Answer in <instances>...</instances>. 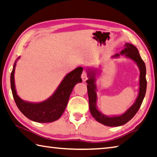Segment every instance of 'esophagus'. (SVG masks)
<instances>
[{
	"label": "esophagus",
	"instance_id": "esophagus-1",
	"mask_svg": "<svg viewBox=\"0 0 157 157\" xmlns=\"http://www.w3.org/2000/svg\"><path fill=\"white\" fill-rule=\"evenodd\" d=\"M81 78H82V81L83 82L86 81V80L88 78V75H87V72H86V71H83V72H82V75H81Z\"/></svg>",
	"mask_w": 157,
	"mask_h": 157
}]
</instances>
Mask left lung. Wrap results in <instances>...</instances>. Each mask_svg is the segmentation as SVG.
Instances as JSON below:
<instances>
[{"label": "left lung", "instance_id": "left-lung-1", "mask_svg": "<svg viewBox=\"0 0 157 157\" xmlns=\"http://www.w3.org/2000/svg\"><path fill=\"white\" fill-rule=\"evenodd\" d=\"M124 49L121 51V55H126V57L131 58L138 65L140 70V92L136 102L131 106L125 113L122 114L120 116L114 117H107L102 115L96 109V87L94 84L95 82V72H91V74H88V76L90 77L86 81L87 83V94L89 98V104H90V110L91 115L94 117L98 122L102 124L109 126H119L125 124L128 121L131 120L135 115L137 113L140 106L142 104L143 100L144 98L145 94L146 91L147 81L146 78V68L144 61L141 58L140 53L137 48L135 46L132 45L131 44L126 43L124 44ZM119 54H117L115 56H119Z\"/></svg>", "mask_w": 157, "mask_h": 157}]
</instances>
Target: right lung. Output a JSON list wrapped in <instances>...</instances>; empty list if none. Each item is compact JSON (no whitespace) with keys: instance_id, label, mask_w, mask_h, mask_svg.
Listing matches in <instances>:
<instances>
[{"instance_id":"obj_1","label":"right lung","mask_w":157,"mask_h":157,"mask_svg":"<svg viewBox=\"0 0 157 157\" xmlns=\"http://www.w3.org/2000/svg\"><path fill=\"white\" fill-rule=\"evenodd\" d=\"M15 62L11 73V88L15 102L23 115L29 120L40 123L52 122L59 118L66 109L71 93L81 78L82 67H78L66 76L55 94L46 101L40 103L25 102L17 95L14 84Z\"/></svg>"}]
</instances>
